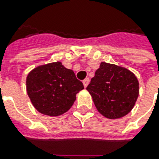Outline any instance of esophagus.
Here are the masks:
<instances>
[{
    "label": "esophagus",
    "instance_id": "esophagus-1",
    "mask_svg": "<svg viewBox=\"0 0 159 159\" xmlns=\"http://www.w3.org/2000/svg\"><path fill=\"white\" fill-rule=\"evenodd\" d=\"M89 83V78H86V79H85V80H83V85H84V87H85V88H87V87H88Z\"/></svg>",
    "mask_w": 159,
    "mask_h": 159
}]
</instances>
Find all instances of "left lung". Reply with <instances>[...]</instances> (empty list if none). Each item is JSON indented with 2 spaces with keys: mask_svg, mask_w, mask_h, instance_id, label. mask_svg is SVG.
<instances>
[{
  "mask_svg": "<svg viewBox=\"0 0 159 159\" xmlns=\"http://www.w3.org/2000/svg\"><path fill=\"white\" fill-rule=\"evenodd\" d=\"M97 111L107 119L129 113L139 95V82L129 70L102 62L87 88Z\"/></svg>",
  "mask_w": 159,
  "mask_h": 159,
  "instance_id": "8db88e82",
  "label": "left lung"
}]
</instances>
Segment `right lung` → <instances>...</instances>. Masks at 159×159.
I'll return each mask as SVG.
<instances>
[{"label": "right lung", "instance_id": "right-lung-1", "mask_svg": "<svg viewBox=\"0 0 159 159\" xmlns=\"http://www.w3.org/2000/svg\"><path fill=\"white\" fill-rule=\"evenodd\" d=\"M83 89L73 70L65 68L61 62L38 66L26 78L28 96L34 108L51 117L69 111Z\"/></svg>", "mask_w": 159, "mask_h": 159}]
</instances>
